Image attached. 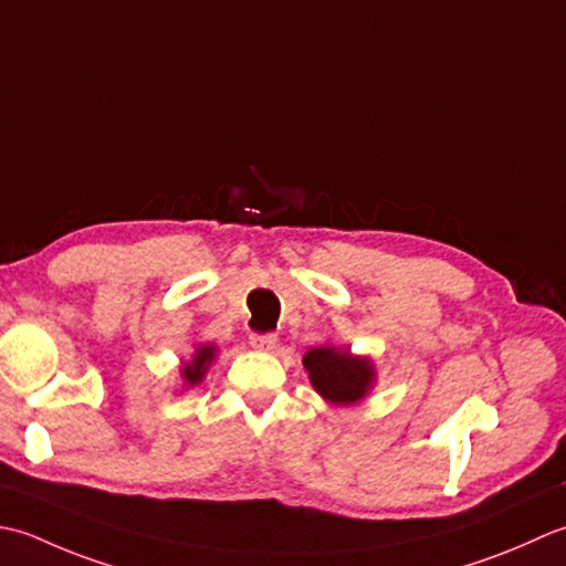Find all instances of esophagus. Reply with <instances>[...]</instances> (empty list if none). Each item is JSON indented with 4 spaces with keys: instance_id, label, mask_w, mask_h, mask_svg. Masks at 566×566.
<instances>
[{
    "instance_id": "34e87169",
    "label": "esophagus",
    "mask_w": 566,
    "mask_h": 566,
    "mask_svg": "<svg viewBox=\"0 0 566 566\" xmlns=\"http://www.w3.org/2000/svg\"><path fill=\"white\" fill-rule=\"evenodd\" d=\"M249 342H251L253 349H259V352H273L275 344H279V337H275V334H271V332H269V334H251Z\"/></svg>"
}]
</instances>
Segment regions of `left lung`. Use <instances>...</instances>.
Instances as JSON below:
<instances>
[{"mask_svg":"<svg viewBox=\"0 0 566 566\" xmlns=\"http://www.w3.org/2000/svg\"><path fill=\"white\" fill-rule=\"evenodd\" d=\"M303 366L310 374V384L332 406H354L364 400L376 380L371 359L354 356L349 349L332 344L310 349L303 356Z\"/></svg>","mask_w":566,"mask_h":566,"instance_id":"left-lung-1","label":"left lung"}]
</instances>
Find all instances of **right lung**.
I'll list each match as a JSON object with an SVG mask.
<instances>
[{
  "label": "right lung",
  "mask_w": 566,
  "mask_h": 566,
  "mask_svg": "<svg viewBox=\"0 0 566 566\" xmlns=\"http://www.w3.org/2000/svg\"><path fill=\"white\" fill-rule=\"evenodd\" d=\"M214 356H217V349L212 347V344H200V347L195 349L192 361H188L180 368V376H182V380H186V386L192 388V386L202 384V378L207 374V368H210V364L214 361Z\"/></svg>",
  "instance_id": "right-lung-1"
}]
</instances>
